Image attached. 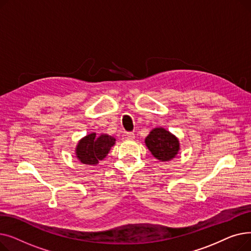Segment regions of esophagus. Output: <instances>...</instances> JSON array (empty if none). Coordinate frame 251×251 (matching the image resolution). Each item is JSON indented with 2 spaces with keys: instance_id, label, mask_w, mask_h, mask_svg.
Segmentation results:
<instances>
[{
  "instance_id": "esophagus-1",
  "label": "esophagus",
  "mask_w": 251,
  "mask_h": 251,
  "mask_svg": "<svg viewBox=\"0 0 251 251\" xmlns=\"http://www.w3.org/2000/svg\"><path fill=\"white\" fill-rule=\"evenodd\" d=\"M123 137L125 139H134L135 134L133 132H124L123 133Z\"/></svg>"
}]
</instances>
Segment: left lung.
Masks as SVG:
<instances>
[{
    "mask_svg": "<svg viewBox=\"0 0 251 251\" xmlns=\"http://www.w3.org/2000/svg\"><path fill=\"white\" fill-rule=\"evenodd\" d=\"M146 146L155 159L168 162L178 154L180 143L178 138L166 129H152L146 138Z\"/></svg>",
    "mask_w": 251,
    "mask_h": 251,
    "instance_id": "1",
    "label": "left lung"
}]
</instances>
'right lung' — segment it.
Here are the masks:
<instances>
[{
  "mask_svg": "<svg viewBox=\"0 0 251 251\" xmlns=\"http://www.w3.org/2000/svg\"><path fill=\"white\" fill-rule=\"evenodd\" d=\"M115 142L116 139L111 135L100 134L97 137L96 133H90L79 140L75 150L76 157L84 165L95 166L107 156Z\"/></svg>",
  "mask_w": 251,
  "mask_h": 251,
  "instance_id": "right-lung-1",
  "label": "right lung"
}]
</instances>
